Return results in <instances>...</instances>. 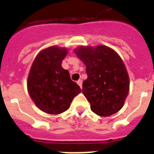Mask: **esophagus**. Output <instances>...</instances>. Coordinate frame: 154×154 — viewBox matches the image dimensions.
<instances>
[{
	"mask_svg": "<svg viewBox=\"0 0 154 154\" xmlns=\"http://www.w3.org/2000/svg\"><path fill=\"white\" fill-rule=\"evenodd\" d=\"M77 83L78 84V86H80L81 88L82 87V80H81V79H80V80H78V81H77Z\"/></svg>",
	"mask_w": 154,
	"mask_h": 154,
	"instance_id": "1",
	"label": "esophagus"
}]
</instances>
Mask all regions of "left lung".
I'll use <instances>...</instances> for the list:
<instances>
[{
	"instance_id": "8db88e82",
	"label": "left lung",
	"mask_w": 154,
	"mask_h": 154,
	"mask_svg": "<svg viewBox=\"0 0 154 154\" xmlns=\"http://www.w3.org/2000/svg\"><path fill=\"white\" fill-rule=\"evenodd\" d=\"M75 54L86 65L87 79L82 93L91 109L101 117H109L120 110L129 92V76L118 54L106 45L80 46Z\"/></svg>"
}]
</instances>
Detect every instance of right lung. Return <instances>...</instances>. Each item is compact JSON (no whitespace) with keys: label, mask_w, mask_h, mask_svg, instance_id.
<instances>
[{"label":"right lung","mask_w":154,"mask_h":154,"mask_svg":"<svg viewBox=\"0 0 154 154\" xmlns=\"http://www.w3.org/2000/svg\"><path fill=\"white\" fill-rule=\"evenodd\" d=\"M66 48L51 46L35 58L28 77V91L37 108L50 114H60L70 107L80 86L71 80L68 70L62 68Z\"/></svg>","instance_id":"obj_1"}]
</instances>
